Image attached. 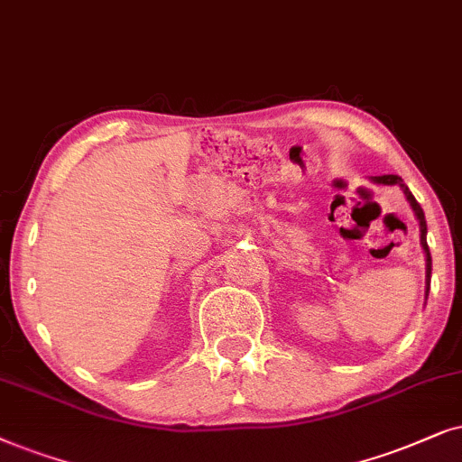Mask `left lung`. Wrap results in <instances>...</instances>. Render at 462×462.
Returning <instances> with one entry per match:
<instances>
[{"label":"left lung","instance_id":"obj_1","mask_svg":"<svg viewBox=\"0 0 462 462\" xmlns=\"http://www.w3.org/2000/svg\"><path fill=\"white\" fill-rule=\"evenodd\" d=\"M374 183H384V186H399L403 189L405 199H408L411 211H414L418 224H420V245L424 249V254H427V293L429 295V287H431V254H429V245H427V219H424V213H422V207L418 205V200L414 199V194L410 192V188L405 186L403 180L399 175H380V177H374L372 180Z\"/></svg>","mask_w":462,"mask_h":462}]
</instances>
